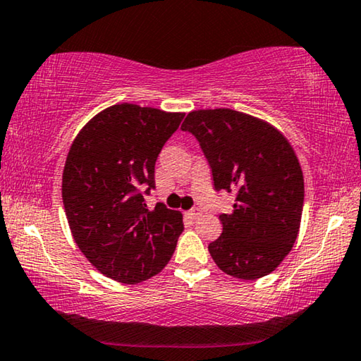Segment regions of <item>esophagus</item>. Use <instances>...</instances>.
I'll list each match as a JSON object with an SVG mask.
<instances>
[{
	"label": "esophagus",
	"mask_w": 361,
	"mask_h": 361,
	"mask_svg": "<svg viewBox=\"0 0 361 361\" xmlns=\"http://www.w3.org/2000/svg\"><path fill=\"white\" fill-rule=\"evenodd\" d=\"M187 216L190 217V219H197V217L202 216V209H200V208H193V209H190V211L187 212Z\"/></svg>",
	"instance_id": "esophagus-1"
}]
</instances>
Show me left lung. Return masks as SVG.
I'll return each mask as SVG.
<instances>
[{"label": "left lung", "instance_id": "left-lung-1", "mask_svg": "<svg viewBox=\"0 0 361 361\" xmlns=\"http://www.w3.org/2000/svg\"><path fill=\"white\" fill-rule=\"evenodd\" d=\"M208 159L216 190L235 193L208 250L222 271L257 280L281 264L298 238L304 176L291 144L270 123L232 109L193 110L182 123Z\"/></svg>", "mask_w": 361, "mask_h": 361}]
</instances>
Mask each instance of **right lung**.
I'll use <instances>...</instances> for the list:
<instances>
[{"label": "right lung", "mask_w": 361, "mask_h": 361, "mask_svg": "<svg viewBox=\"0 0 361 361\" xmlns=\"http://www.w3.org/2000/svg\"><path fill=\"white\" fill-rule=\"evenodd\" d=\"M182 118L116 104L91 118L70 147L62 174L65 214L80 251L111 280H149L176 250L182 214L163 203L149 209L144 193L155 188L157 158Z\"/></svg>", "instance_id": "right-lung-1"}]
</instances>
